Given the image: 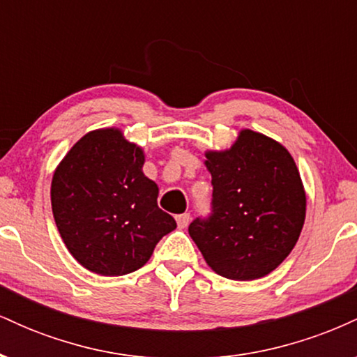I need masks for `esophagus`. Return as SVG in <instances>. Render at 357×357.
Listing matches in <instances>:
<instances>
[{"label":"esophagus","mask_w":357,"mask_h":357,"mask_svg":"<svg viewBox=\"0 0 357 357\" xmlns=\"http://www.w3.org/2000/svg\"><path fill=\"white\" fill-rule=\"evenodd\" d=\"M176 221H178L179 228H186L188 223H190V213H183V215L176 216Z\"/></svg>","instance_id":"obj_1"}]
</instances>
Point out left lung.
<instances>
[{"label": "left lung", "instance_id": "8db88e82", "mask_svg": "<svg viewBox=\"0 0 357 357\" xmlns=\"http://www.w3.org/2000/svg\"><path fill=\"white\" fill-rule=\"evenodd\" d=\"M211 215L188 228L210 267L231 280L268 275L296 247L305 191L284 146L243 129L227 151H208Z\"/></svg>", "mask_w": 357, "mask_h": 357}]
</instances>
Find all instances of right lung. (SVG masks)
Returning <instances> with one entry per match:
<instances>
[{
	"label": "right lung",
	"instance_id": "right-lung-1",
	"mask_svg": "<svg viewBox=\"0 0 357 357\" xmlns=\"http://www.w3.org/2000/svg\"><path fill=\"white\" fill-rule=\"evenodd\" d=\"M142 165L141 147L110 127L85 134L55 169L53 218L68 252L90 272H136L176 228Z\"/></svg>",
	"mask_w": 357,
	"mask_h": 357
}]
</instances>
